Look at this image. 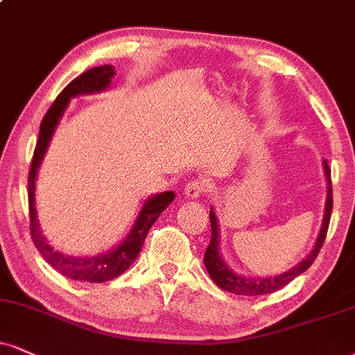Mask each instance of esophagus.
<instances>
[{
	"mask_svg": "<svg viewBox=\"0 0 355 355\" xmlns=\"http://www.w3.org/2000/svg\"><path fill=\"white\" fill-rule=\"evenodd\" d=\"M205 187L207 185H205V182H202V180H190L185 187H183V193H185L187 198L195 200L203 193Z\"/></svg>",
	"mask_w": 355,
	"mask_h": 355,
	"instance_id": "1",
	"label": "esophagus"
}]
</instances>
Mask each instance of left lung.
<instances>
[{"label":"left lung","instance_id":"1","mask_svg":"<svg viewBox=\"0 0 355 355\" xmlns=\"http://www.w3.org/2000/svg\"><path fill=\"white\" fill-rule=\"evenodd\" d=\"M324 165V173H326L327 180V196H326V207H324V218L321 225V232L318 234V240L314 243V248L311 250V253L302 259L301 263H297L296 266H293L291 270L276 276H268V277H250L243 276L234 272L232 268L226 266L225 259L221 258L220 253V233H218V220H216L215 211L210 208V223H211V241L208 245L207 251H205V268H207L208 275L213 279L218 288L225 289V291L233 293V294H243V296H259V294H270L275 293L277 289H281L283 286L289 284L294 277L302 275L311 264L314 263V259L318 258L319 251H321L322 243L326 240L329 221H331V211H332V187H331V168H329L327 162H322Z\"/></svg>","mask_w":355,"mask_h":355}]
</instances>
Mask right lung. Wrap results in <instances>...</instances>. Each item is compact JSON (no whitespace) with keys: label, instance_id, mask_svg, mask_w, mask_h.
<instances>
[{"label":"right lung","instance_id":"obj_1","mask_svg":"<svg viewBox=\"0 0 355 355\" xmlns=\"http://www.w3.org/2000/svg\"><path fill=\"white\" fill-rule=\"evenodd\" d=\"M115 74L114 66H99L92 67V69L83 72L79 78L71 80L62 92L59 94L58 99L53 102L44 119H42L40 127V139H37L36 148H34V155L31 162V170H29L28 178V198H29V226H31V238L34 246L42 254V258L48 261L55 271L61 275L71 277L76 281H87V283H105V281L114 279V277L121 276L123 271L130 268V264L135 261L142 250L145 238H147L148 230L159 218L160 213L173 202L175 193L173 191H164V193H157L150 196L147 202L144 203L142 210L137 216L134 226L123 238V241L119 243L117 246L107 251L104 254L92 256V258H74V256H66L61 251H55L49 245L48 240L42 236L40 221L36 215V203H34V193H36V175L40 170V165L44 159L46 152H48L49 142L53 139V134L61 121L64 110L69 105V101L76 96H83V94H94L105 91L109 87L110 80Z\"/></svg>","mask_w":355,"mask_h":355}]
</instances>
